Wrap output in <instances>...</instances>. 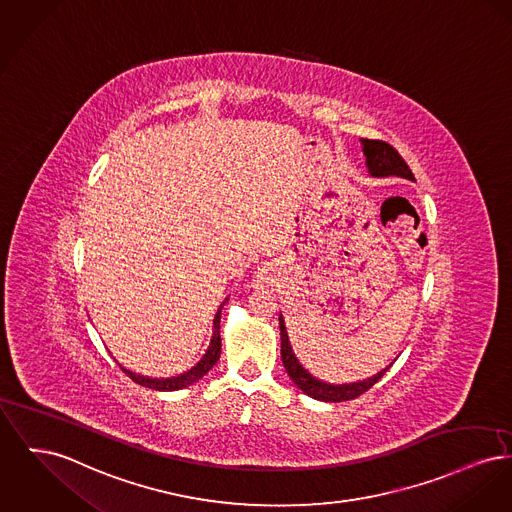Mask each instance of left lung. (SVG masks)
<instances>
[{
    "instance_id": "left-lung-1",
    "label": "left lung",
    "mask_w": 512,
    "mask_h": 512,
    "mask_svg": "<svg viewBox=\"0 0 512 512\" xmlns=\"http://www.w3.org/2000/svg\"><path fill=\"white\" fill-rule=\"evenodd\" d=\"M361 145H363L367 170H369V174L373 178L396 176V178L414 180V174H412L410 166L404 162V158L389 143L377 141V139H361ZM278 325H280V340H282L280 354H282V363L286 367V373L298 385V389L305 392L307 396L315 398V400H323V402L352 400V398L360 396L363 392L369 391L387 373V369H391V365H389L381 373L373 375L371 379L360 381V383H348V385H329V383H323V381L315 379L311 373H307V369L294 356L282 315L278 317Z\"/></svg>"
}]
</instances>
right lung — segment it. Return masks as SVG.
I'll list each match as a JSON object with an SVG mask.
<instances>
[{
  "label": "right lung",
  "instance_id": "add662e5",
  "mask_svg": "<svg viewBox=\"0 0 512 512\" xmlns=\"http://www.w3.org/2000/svg\"><path fill=\"white\" fill-rule=\"evenodd\" d=\"M224 303H226V300L220 303V307H218V311H216V315H214V321H212V323H214V329H212L211 346H209L207 354L201 358V361H199L195 367H191L189 371L181 373L178 377H170V379H151V377L137 375V373H133V371H129V369H125V367H121L120 365L121 369L125 371V375H127L129 379H133L137 385L147 387V389H152V391H180L183 387H189V385L197 383L201 377H205V375L209 373V369L214 367V363L220 360V348H222V344H220V311H222Z\"/></svg>",
  "mask_w": 512,
  "mask_h": 512
}]
</instances>
